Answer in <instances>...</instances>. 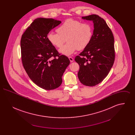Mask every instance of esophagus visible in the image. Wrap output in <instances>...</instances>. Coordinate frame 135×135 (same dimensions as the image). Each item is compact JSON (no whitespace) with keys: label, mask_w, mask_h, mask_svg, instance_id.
Wrapping results in <instances>:
<instances>
[{"label":"esophagus","mask_w":135,"mask_h":135,"mask_svg":"<svg viewBox=\"0 0 135 135\" xmlns=\"http://www.w3.org/2000/svg\"><path fill=\"white\" fill-rule=\"evenodd\" d=\"M68 58H69V60H70V62H73L74 61V59H73V58H72V57H69Z\"/></svg>","instance_id":"34e87169"}]
</instances>
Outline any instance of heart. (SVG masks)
<instances>
[{
	"label": "heart",
	"mask_w": 135,
	"mask_h": 135,
	"mask_svg": "<svg viewBox=\"0 0 135 135\" xmlns=\"http://www.w3.org/2000/svg\"><path fill=\"white\" fill-rule=\"evenodd\" d=\"M57 31L49 33L47 39L52 45L57 47H60L66 40L68 42L59 51L67 56L76 50L80 51L85 49L93 37V28L90 24L72 19L66 20L58 27Z\"/></svg>",
	"instance_id": "b5f03b06"
}]
</instances>
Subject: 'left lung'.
<instances>
[{
    "mask_svg": "<svg viewBox=\"0 0 135 135\" xmlns=\"http://www.w3.org/2000/svg\"><path fill=\"white\" fill-rule=\"evenodd\" d=\"M82 19L92 21L94 29L89 45L75 61L79 65L78 77L81 83L93 86L103 81L113 65L114 39L105 21L98 15H91Z\"/></svg>",
    "mask_w": 135,
    "mask_h": 135,
    "instance_id": "1",
    "label": "left lung"
}]
</instances>
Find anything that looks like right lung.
Masks as SVG:
<instances>
[{
  "instance_id": "right-lung-1",
  "label": "right lung",
  "mask_w": 135,
  "mask_h": 135,
  "mask_svg": "<svg viewBox=\"0 0 135 135\" xmlns=\"http://www.w3.org/2000/svg\"><path fill=\"white\" fill-rule=\"evenodd\" d=\"M61 23L51 18L35 19L21 39L23 67L32 81L45 90L61 85L63 74L70 64L68 58L61 55L47 39V34Z\"/></svg>"
}]
</instances>
